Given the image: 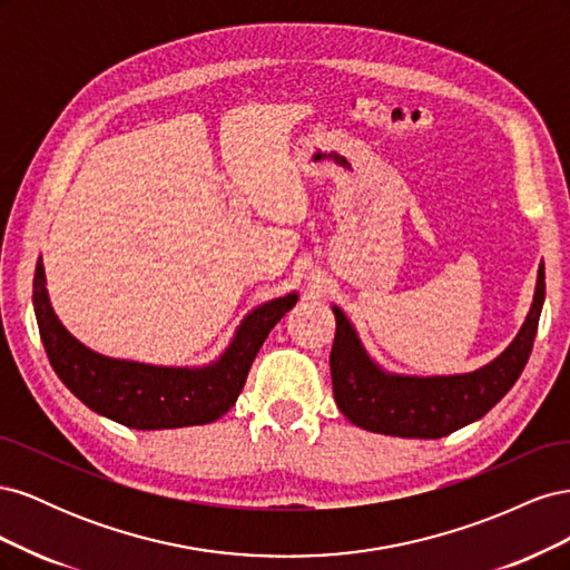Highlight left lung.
Listing matches in <instances>:
<instances>
[{
    "label": "left lung",
    "instance_id": "8db88e82",
    "mask_svg": "<svg viewBox=\"0 0 570 570\" xmlns=\"http://www.w3.org/2000/svg\"><path fill=\"white\" fill-rule=\"evenodd\" d=\"M544 302V266L530 314L509 350L475 373L444 377L387 375L366 356L350 321L337 306L331 352L333 394L340 411L354 425L394 438L438 440L469 425L502 400L519 381L538 333Z\"/></svg>",
    "mask_w": 570,
    "mask_h": 570
}]
</instances>
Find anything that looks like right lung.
<instances>
[{
	"label": "right lung",
	"instance_id": "obj_1",
	"mask_svg": "<svg viewBox=\"0 0 570 570\" xmlns=\"http://www.w3.org/2000/svg\"><path fill=\"white\" fill-rule=\"evenodd\" d=\"M32 304L51 368L85 406L135 430H161L220 419L237 402L264 340L297 304V295L254 308L218 364L195 371L132 364L82 347L51 312L42 264L32 281Z\"/></svg>",
	"mask_w": 570,
	"mask_h": 570
}]
</instances>
